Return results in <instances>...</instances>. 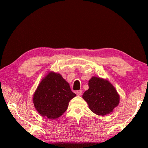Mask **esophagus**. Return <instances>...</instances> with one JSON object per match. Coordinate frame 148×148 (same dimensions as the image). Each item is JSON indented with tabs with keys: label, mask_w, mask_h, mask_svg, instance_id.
Listing matches in <instances>:
<instances>
[{
	"label": "esophagus",
	"mask_w": 148,
	"mask_h": 148,
	"mask_svg": "<svg viewBox=\"0 0 148 148\" xmlns=\"http://www.w3.org/2000/svg\"><path fill=\"white\" fill-rule=\"evenodd\" d=\"M82 92H83L82 90H78L77 91V95L78 96H81L82 95Z\"/></svg>",
	"instance_id": "obj_1"
}]
</instances>
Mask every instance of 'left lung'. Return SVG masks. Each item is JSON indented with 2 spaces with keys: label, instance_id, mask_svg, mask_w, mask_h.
I'll return each mask as SVG.
<instances>
[{
  "label": "left lung",
  "instance_id": "8db88e82",
  "mask_svg": "<svg viewBox=\"0 0 148 148\" xmlns=\"http://www.w3.org/2000/svg\"><path fill=\"white\" fill-rule=\"evenodd\" d=\"M89 89L83 98L92 112L98 115L108 114L119 103V95L109 82L93 77L88 83Z\"/></svg>",
  "mask_w": 148,
  "mask_h": 148
}]
</instances>
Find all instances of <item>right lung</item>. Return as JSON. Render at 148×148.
<instances>
[{"label": "right lung", "instance_id": "1", "mask_svg": "<svg viewBox=\"0 0 148 148\" xmlns=\"http://www.w3.org/2000/svg\"><path fill=\"white\" fill-rule=\"evenodd\" d=\"M75 96L60 74L51 72L39 84L33 96V102L42 116L54 119L65 112L69 102Z\"/></svg>", "mask_w": 148, "mask_h": 148}]
</instances>
